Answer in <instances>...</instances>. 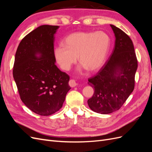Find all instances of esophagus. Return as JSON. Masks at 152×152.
Returning a JSON list of instances; mask_svg holds the SVG:
<instances>
[{"label":"esophagus","instance_id":"34e87169","mask_svg":"<svg viewBox=\"0 0 152 152\" xmlns=\"http://www.w3.org/2000/svg\"><path fill=\"white\" fill-rule=\"evenodd\" d=\"M69 85H70V86L72 87H74L77 85V83L75 82V80L71 79L70 81H69Z\"/></svg>","mask_w":152,"mask_h":152}]
</instances>
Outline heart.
Here are the masks:
<instances>
[{"mask_svg":"<svg viewBox=\"0 0 152 152\" xmlns=\"http://www.w3.org/2000/svg\"><path fill=\"white\" fill-rule=\"evenodd\" d=\"M110 45L108 35L103 31L73 33L55 48L54 55L63 70L68 71L76 63L77 57L81 66L89 72L102 66Z\"/></svg>","mask_w":152,"mask_h":152,"instance_id":"heart-1","label":"heart"}]
</instances>
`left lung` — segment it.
<instances>
[{"label": "left lung", "mask_w": 152, "mask_h": 152, "mask_svg": "<svg viewBox=\"0 0 152 152\" xmlns=\"http://www.w3.org/2000/svg\"><path fill=\"white\" fill-rule=\"evenodd\" d=\"M110 26L115 37L112 53L97 74L88 79L94 93L87 103L93 111L101 114L121 108L134 90L137 68L132 41L120 28Z\"/></svg>", "instance_id": "left-lung-1"}]
</instances>
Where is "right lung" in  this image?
Wrapping results in <instances>:
<instances>
[{
    "instance_id": "add662e5",
    "label": "right lung",
    "mask_w": 152,
    "mask_h": 152,
    "mask_svg": "<svg viewBox=\"0 0 152 152\" xmlns=\"http://www.w3.org/2000/svg\"><path fill=\"white\" fill-rule=\"evenodd\" d=\"M59 26L42 25L21 40L15 54L13 77L20 98L42 116L58 112L71 89L70 77L55 65L54 34Z\"/></svg>"
}]
</instances>
